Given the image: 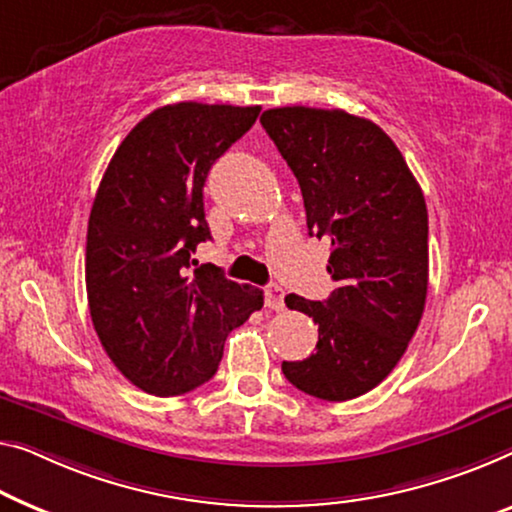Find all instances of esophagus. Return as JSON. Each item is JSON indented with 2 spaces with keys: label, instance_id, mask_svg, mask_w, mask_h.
<instances>
[{
  "label": "esophagus",
  "instance_id": "1",
  "mask_svg": "<svg viewBox=\"0 0 512 512\" xmlns=\"http://www.w3.org/2000/svg\"><path fill=\"white\" fill-rule=\"evenodd\" d=\"M264 296H266V308H271V310L285 308V292H282V287L276 285V282L266 285Z\"/></svg>",
  "mask_w": 512,
  "mask_h": 512
}]
</instances>
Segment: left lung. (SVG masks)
<instances>
[{"label":"left lung","mask_w":512,"mask_h":512,"mask_svg":"<svg viewBox=\"0 0 512 512\" xmlns=\"http://www.w3.org/2000/svg\"><path fill=\"white\" fill-rule=\"evenodd\" d=\"M264 131L301 186L308 234L331 241L326 301L289 294L319 324L317 349L282 361L299 391L345 402L381 384L407 352L427 296V209L400 149L345 110H266Z\"/></svg>","instance_id":"left-lung-1"}]
</instances>
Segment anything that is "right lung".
<instances>
[{
	"label": "right lung",
	"instance_id": "right-lung-1",
	"mask_svg": "<svg viewBox=\"0 0 512 512\" xmlns=\"http://www.w3.org/2000/svg\"><path fill=\"white\" fill-rule=\"evenodd\" d=\"M259 105L174 103L114 151L87 227V301L110 361L144 393L170 398L216 375L230 331L264 305L259 287L193 269L211 239L204 181L250 131Z\"/></svg>",
	"mask_w": 512,
	"mask_h": 512
}]
</instances>
